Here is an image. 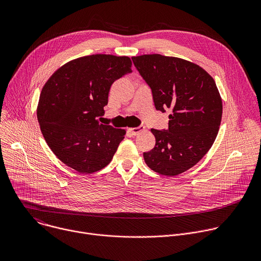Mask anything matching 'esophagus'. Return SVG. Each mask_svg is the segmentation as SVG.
<instances>
[{"label":"esophagus","instance_id":"1","mask_svg":"<svg viewBox=\"0 0 261 261\" xmlns=\"http://www.w3.org/2000/svg\"><path fill=\"white\" fill-rule=\"evenodd\" d=\"M129 132L132 135H138L140 132H142L144 130V127H135V128H129L128 129Z\"/></svg>","mask_w":261,"mask_h":261}]
</instances>
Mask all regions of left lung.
<instances>
[{
  "mask_svg": "<svg viewBox=\"0 0 261 261\" xmlns=\"http://www.w3.org/2000/svg\"><path fill=\"white\" fill-rule=\"evenodd\" d=\"M132 60L152 90L156 109L172 110L167 130L151 129L156 144L143 159L162 175H177L198 163L213 145L222 119L220 93L214 79L192 62L158 54Z\"/></svg>",
  "mask_w": 261,
  "mask_h": 261,
  "instance_id": "left-lung-1",
  "label": "left lung"
}]
</instances>
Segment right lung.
<instances>
[{
    "mask_svg": "<svg viewBox=\"0 0 261 261\" xmlns=\"http://www.w3.org/2000/svg\"><path fill=\"white\" fill-rule=\"evenodd\" d=\"M129 57L92 55L60 67L42 88L37 118L54 154L81 173L108 165L126 130L100 123L111 85L130 73Z\"/></svg>",
    "mask_w": 261,
    "mask_h": 261,
    "instance_id": "obj_1",
    "label": "right lung"
}]
</instances>
